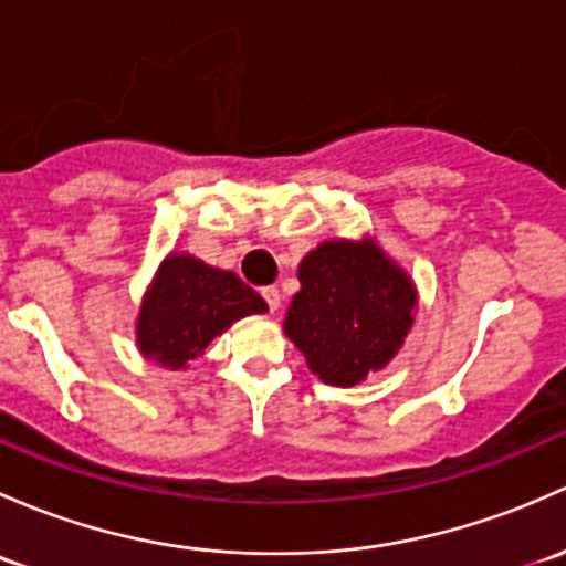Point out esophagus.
I'll use <instances>...</instances> for the list:
<instances>
[{"label":"esophagus","instance_id":"esophagus-1","mask_svg":"<svg viewBox=\"0 0 566 566\" xmlns=\"http://www.w3.org/2000/svg\"><path fill=\"white\" fill-rule=\"evenodd\" d=\"M261 296H264V302L270 305L272 313L281 307V291H277V285H264V289H261Z\"/></svg>","mask_w":566,"mask_h":566}]
</instances>
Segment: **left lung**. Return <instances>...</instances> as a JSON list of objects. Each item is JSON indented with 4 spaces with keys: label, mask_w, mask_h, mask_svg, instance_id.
Segmentation results:
<instances>
[{
    "label": "left lung",
    "mask_w": 566,
    "mask_h": 566,
    "mask_svg": "<svg viewBox=\"0 0 566 566\" xmlns=\"http://www.w3.org/2000/svg\"><path fill=\"white\" fill-rule=\"evenodd\" d=\"M296 275L283 329L322 381L354 387L400 352L417 289L376 242H322Z\"/></svg>",
    "instance_id": "8db88e82"
}]
</instances>
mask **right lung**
<instances>
[{
	"mask_svg": "<svg viewBox=\"0 0 566 566\" xmlns=\"http://www.w3.org/2000/svg\"><path fill=\"white\" fill-rule=\"evenodd\" d=\"M264 311L266 302L234 272L171 253L144 294L136 343L147 359L182 370L231 324Z\"/></svg>",
	"mask_w": 566,
	"mask_h": 566,
	"instance_id": "right-lung-1",
	"label": "right lung"
}]
</instances>
